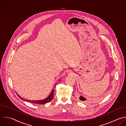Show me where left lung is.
<instances>
[{
    "label": "left lung",
    "instance_id": "1",
    "mask_svg": "<svg viewBox=\"0 0 126 126\" xmlns=\"http://www.w3.org/2000/svg\"><path fill=\"white\" fill-rule=\"evenodd\" d=\"M79 99L80 100H81V101H86V99H87L86 97H83V96H81V95H80V96H79Z\"/></svg>",
    "mask_w": 126,
    "mask_h": 126
}]
</instances>
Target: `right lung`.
Here are the masks:
<instances>
[{
    "instance_id": "obj_1",
    "label": "right lung",
    "mask_w": 126,
    "mask_h": 126,
    "mask_svg": "<svg viewBox=\"0 0 126 126\" xmlns=\"http://www.w3.org/2000/svg\"><path fill=\"white\" fill-rule=\"evenodd\" d=\"M53 93H54V88L52 89L50 94L46 98L44 99H41V100H28V99H25L21 97L17 93V94L18 96L22 100L27 101L28 102L32 103H34V104H44L47 103H48L50 102L53 98Z\"/></svg>"
}]
</instances>
